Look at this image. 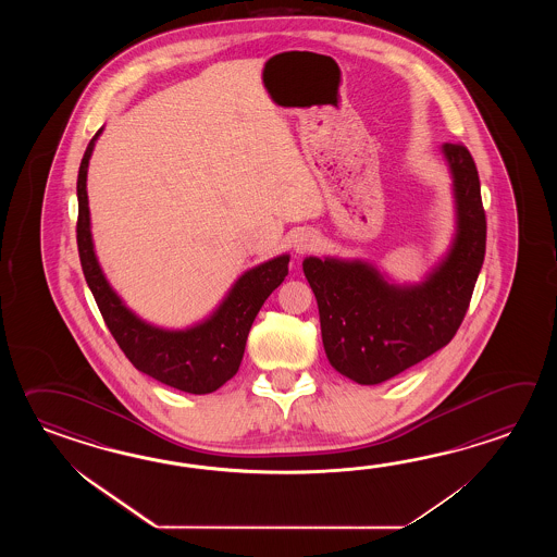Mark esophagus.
<instances>
[{
	"mask_svg": "<svg viewBox=\"0 0 557 557\" xmlns=\"http://www.w3.org/2000/svg\"><path fill=\"white\" fill-rule=\"evenodd\" d=\"M317 243H319V238H317L314 233L300 231V233L296 235L295 240H293V247H295L298 255H307V252H310V250L317 247Z\"/></svg>",
	"mask_w": 557,
	"mask_h": 557,
	"instance_id": "1",
	"label": "esophagus"
}]
</instances>
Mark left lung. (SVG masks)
<instances>
[{
    "mask_svg": "<svg viewBox=\"0 0 557 557\" xmlns=\"http://www.w3.org/2000/svg\"><path fill=\"white\" fill-rule=\"evenodd\" d=\"M456 201L448 255L420 284H392L364 261L307 257L329 362L358 384H380L422 362L454 338L470 307L485 255V213L470 151L444 143Z\"/></svg>",
    "mask_w": 557,
    "mask_h": 557,
    "instance_id": "8db88e82",
    "label": "left lung"
}]
</instances>
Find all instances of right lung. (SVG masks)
I'll list each match as a JSON object with an SVG mask.
<instances>
[{
	"instance_id": "1",
	"label": "right lung",
	"mask_w": 557,
	"mask_h": 557,
	"mask_svg": "<svg viewBox=\"0 0 557 557\" xmlns=\"http://www.w3.org/2000/svg\"><path fill=\"white\" fill-rule=\"evenodd\" d=\"M101 131H97L87 145L77 175V249L87 286L94 293L107 329L133 367L181 392H214L237 374L250 326L264 300L288 274L290 257L281 255L238 276L213 314L190 329L166 331L139 319L107 283L95 257L87 201V166Z\"/></svg>"
}]
</instances>
